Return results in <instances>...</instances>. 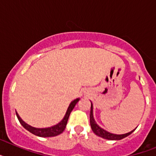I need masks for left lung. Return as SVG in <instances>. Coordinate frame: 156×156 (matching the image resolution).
Here are the masks:
<instances>
[{"label": "left lung", "mask_w": 156, "mask_h": 156, "mask_svg": "<svg viewBox=\"0 0 156 156\" xmlns=\"http://www.w3.org/2000/svg\"><path fill=\"white\" fill-rule=\"evenodd\" d=\"M90 126H91L92 130H93V132L95 133V134L99 136V137H102V138L107 139V140H121V139L124 138V137L129 136V134H131V133L134 131L135 129H136V128H135V129H133L132 131L129 132V133H124V134H115V133H112L108 131H106L105 129L100 127V126L96 123V122H95L94 118L93 105H92V102H91V105H90Z\"/></svg>", "instance_id": "left-lung-1"}]
</instances>
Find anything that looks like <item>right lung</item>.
<instances>
[{"mask_svg":"<svg viewBox=\"0 0 156 156\" xmlns=\"http://www.w3.org/2000/svg\"><path fill=\"white\" fill-rule=\"evenodd\" d=\"M80 98L75 99L73 101H71V103L69 105L68 108H67V111H66V114H65V116L63 117V119H62L58 123H57L56 125H54V126H51V127H46V128H36L33 127V126H30L29 124H27V122H25L23 119L20 118V116L19 115L17 112H16V115H17V118L19 119V121L20 122V123L22 124V126L25 128L26 129H27L28 131H30V133H32L33 134L36 135V136H38V137H55V136H57L59 135L60 133H62L64 131V129H66V124H67V122H68L69 117L70 113L71 112L73 111V109L74 108L75 105H76V103L79 101Z\"/></svg>","mask_w":156,"mask_h":156,"instance_id":"right-lung-1","label":"right lung"}]
</instances>
